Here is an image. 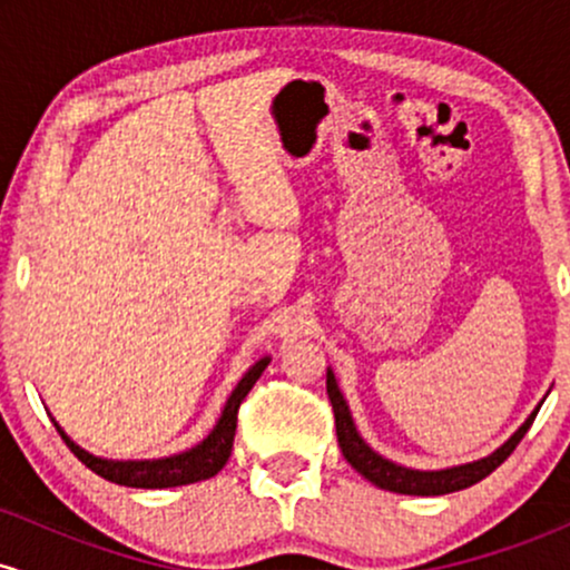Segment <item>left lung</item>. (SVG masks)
I'll list each match as a JSON object with an SVG mask.
<instances>
[{
  "label": "left lung",
  "instance_id": "1",
  "mask_svg": "<svg viewBox=\"0 0 570 570\" xmlns=\"http://www.w3.org/2000/svg\"><path fill=\"white\" fill-rule=\"evenodd\" d=\"M326 394H330L332 410H335L337 442H340V450H343L345 461H348L351 466L364 476V480H370L372 485L391 490V493H404V495H444V493H455V490L476 485V482L485 480L490 472H495V469H499L501 463L514 453L517 444H520L522 436H525L528 429H531L535 412H539L533 410L531 417H528V421L522 423V426L517 429L514 434L509 436L499 450H495V453L480 458V461L463 463V466H453V469H440V472H417V469L399 466V463L389 461V458L377 455L375 450L358 436L356 426H353L351 410L348 404H345L343 394H340L332 370H326Z\"/></svg>",
  "mask_w": 570,
  "mask_h": 570
}]
</instances>
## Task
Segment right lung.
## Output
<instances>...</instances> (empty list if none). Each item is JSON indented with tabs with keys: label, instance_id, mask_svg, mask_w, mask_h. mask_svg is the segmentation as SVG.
Instances as JSON below:
<instances>
[{
	"label": "right lung",
	"instance_id": "1",
	"mask_svg": "<svg viewBox=\"0 0 570 570\" xmlns=\"http://www.w3.org/2000/svg\"><path fill=\"white\" fill-rule=\"evenodd\" d=\"M267 364H271V356L259 358L252 370L240 377V383L235 385V391L227 399L225 410H222V417L214 426L212 434L206 436L200 444H195L193 450H185L179 455L168 458H153V461H109V458H98L88 450H82L80 444H75L63 434V429L58 426V434L67 442V448L75 453L90 472H96L104 480L115 482V485L126 488H176V485H189V482L208 480L219 472L227 463L233 450L235 440V426H238V407L244 402L252 385L259 381Z\"/></svg>",
	"mask_w": 570,
	"mask_h": 570
}]
</instances>
